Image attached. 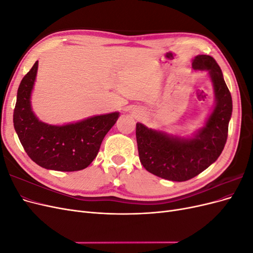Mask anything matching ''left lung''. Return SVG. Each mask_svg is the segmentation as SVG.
Wrapping results in <instances>:
<instances>
[{"instance_id":"left-lung-1","label":"left lung","mask_w":253,"mask_h":253,"mask_svg":"<svg viewBox=\"0 0 253 253\" xmlns=\"http://www.w3.org/2000/svg\"><path fill=\"white\" fill-rule=\"evenodd\" d=\"M195 71L208 72L213 83L215 105L206 125L191 138L169 135L136 124L139 159L144 169L158 177L186 181L206 170L219 157L227 141L232 98L220 67L211 56H196Z\"/></svg>"}]
</instances>
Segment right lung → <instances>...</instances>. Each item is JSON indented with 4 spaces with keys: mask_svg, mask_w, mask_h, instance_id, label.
<instances>
[{
    "mask_svg": "<svg viewBox=\"0 0 253 253\" xmlns=\"http://www.w3.org/2000/svg\"><path fill=\"white\" fill-rule=\"evenodd\" d=\"M38 61L22 79L13 111V126L30 159L48 170L85 169L97 156L101 142L119 117L118 112L99 115L64 126L44 124L30 104Z\"/></svg>",
    "mask_w": 253,
    "mask_h": 253,
    "instance_id": "1",
    "label": "right lung"
}]
</instances>
